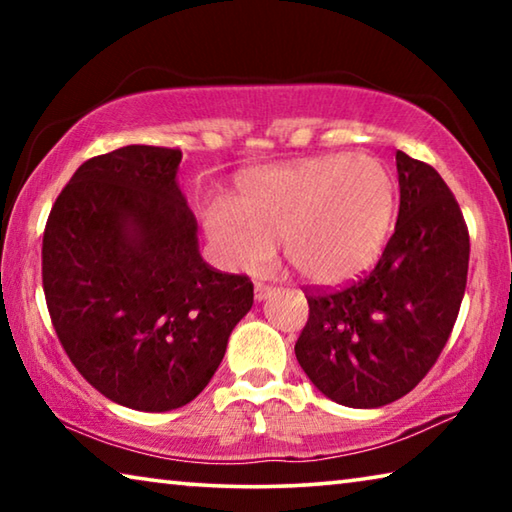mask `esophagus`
Instances as JSON below:
<instances>
[{"instance_id": "esophagus-1", "label": "esophagus", "mask_w": 512, "mask_h": 512, "mask_svg": "<svg viewBox=\"0 0 512 512\" xmlns=\"http://www.w3.org/2000/svg\"><path fill=\"white\" fill-rule=\"evenodd\" d=\"M275 289L273 287H268V284H264V282H255V298L257 300H266L268 296H271Z\"/></svg>"}]
</instances>
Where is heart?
Segmentation results:
<instances>
[{
	"mask_svg": "<svg viewBox=\"0 0 512 512\" xmlns=\"http://www.w3.org/2000/svg\"><path fill=\"white\" fill-rule=\"evenodd\" d=\"M397 187L368 155H320L255 173L235 205L212 203L205 225L232 264H266L275 244L300 277L336 284L377 262L391 235Z\"/></svg>",
	"mask_w": 512,
	"mask_h": 512,
	"instance_id": "b5f03b06",
	"label": "heart"
}]
</instances>
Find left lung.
<instances>
[{"label": "left lung", "mask_w": 512, "mask_h": 512, "mask_svg": "<svg viewBox=\"0 0 512 512\" xmlns=\"http://www.w3.org/2000/svg\"><path fill=\"white\" fill-rule=\"evenodd\" d=\"M400 214L368 273L341 289L305 287L296 357L329 400L377 409L433 368L461 309L470 232L452 189L427 162L397 151Z\"/></svg>", "instance_id": "1"}]
</instances>
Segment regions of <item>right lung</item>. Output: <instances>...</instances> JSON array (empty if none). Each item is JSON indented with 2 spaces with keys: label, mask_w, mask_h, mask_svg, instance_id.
Listing matches in <instances>:
<instances>
[{
  "label": "right lung",
  "mask_w": 512,
  "mask_h": 512,
  "mask_svg": "<svg viewBox=\"0 0 512 512\" xmlns=\"http://www.w3.org/2000/svg\"><path fill=\"white\" fill-rule=\"evenodd\" d=\"M180 160V149L146 144L85 160L42 237L60 345L90 386L135 411L192 402L253 307L248 275L216 271L198 253Z\"/></svg>",
  "instance_id": "1"
}]
</instances>
